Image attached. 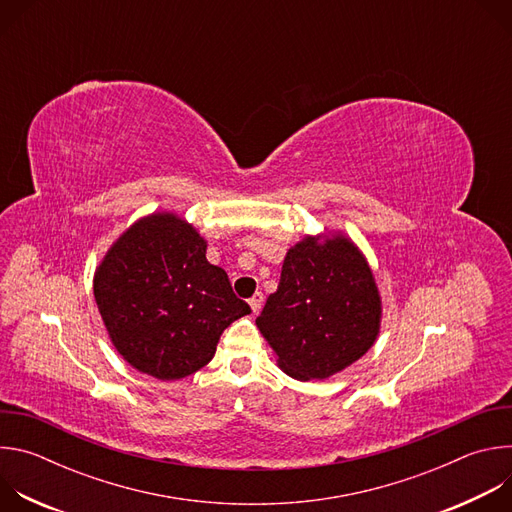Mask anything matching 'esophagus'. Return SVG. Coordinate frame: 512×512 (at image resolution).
I'll return each instance as SVG.
<instances>
[{
  "label": "esophagus",
  "mask_w": 512,
  "mask_h": 512,
  "mask_svg": "<svg viewBox=\"0 0 512 512\" xmlns=\"http://www.w3.org/2000/svg\"><path fill=\"white\" fill-rule=\"evenodd\" d=\"M249 306H251L253 314H259V312H261V306H263V294H261V291H257V294L249 300Z\"/></svg>",
  "instance_id": "esophagus-1"
}]
</instances>
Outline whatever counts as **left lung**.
I'll return each instance as SVG.
<instances>
[{
    "mask_svg": "<svg viewBox=\"0 0 512 512\" xmlns=\"http://www.w3.org/2000/svg\"><path fill=\"white\" fill-rule=\"evenodd\" d=\"M373 271L344 237L291 247L257 328L294 379H328L367 352L379 334Z\"/></svg>",
    "mask_w": 512,
    "mask_h": 512,
    "instance_id": "obj_1",
    "label": "left lung"
}]
</instances>
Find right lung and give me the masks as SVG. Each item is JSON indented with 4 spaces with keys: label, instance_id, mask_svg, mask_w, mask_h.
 <instances>
[{
    "label": "right lung",
    "instance_id": "add662e5",
    "mask_svg": "<svg viewBox=\"0 0 512 512\" xmlns=\"http://www.w3.org/2000/svg\"><path fill=\"white\" fill-rule=\"evenodd\" d=\"M93 291L119 354L160 381L202 369L225 328L251 312L225 269L206 261V241L174 214H152L125 231Z\"/></svg>",
    "mask_w": 512,
    "mask_h": 512
}]
</instances>
